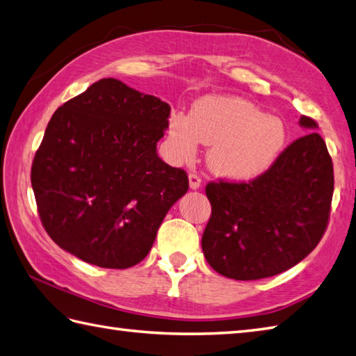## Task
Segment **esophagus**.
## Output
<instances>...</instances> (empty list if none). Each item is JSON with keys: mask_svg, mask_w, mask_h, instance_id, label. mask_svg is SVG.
<instances>
[{"mask_svg": "<svg viewBox=\"0 0 356 356\" xmlns=\"http://www.w3.org/2000/svg\"><path fill=\"white\" fill-rule=\"evenodd\" d=\"M188 184H191V188H200L201 186V177L197 172H191L188 173Z\"/></svg>", "mask_w": 356, "mask_h": 356, "instance_id": "34e87169", "label": "esophagus"}]
</instances>
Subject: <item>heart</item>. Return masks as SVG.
I'll return each mask as SVG.
<instances>
[{
  "label": "heart",
  "instance_id": "obj_1",
  "mask_svg": "<svg viewBox=\"0 0 356 356\" xmlns=\"http://www.w3.org/2000/svg\"><path fill=\"white\" fill-rule=\"evenodd\" d=\"M286 126L248 99L204 97L192 113L169 118V141L178 159H192L201 143L212 146L209 165L221 177L249 181L269 170L284 150Z\"/></svg>",
  "mask_w": 356,
  "mask_h": 356
}]
</instances>
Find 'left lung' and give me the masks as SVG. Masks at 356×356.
<instances>
[{
  "instance_id": "1",
  "label": "left lung",
  "mask_w": 356,
  "mask_h": 356,
  "mask_svg": "<svg viewBox=\"0 0 356 356\" xmlns=\"http://www.w3.org/2000/svg\"><path fill=\"white\" fill-rule=\"evenodd\" d=\"M300 124L318 127L306 115ZM333 183L332 158L316 132L289 144L263 175L210 181L212 213L201 239L207 263L239 281L273 277L298 264L327 229Z\"/></svg>"
}]
</instances>
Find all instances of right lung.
I'll return each mask as SVG.
<instances>
[{"label": "right lung", "instance_id": "1", "mask_svg": "<svg viewBox=\"0 0 356 356\" xmlns=\"http://www.w3.org/2000/svg\"><path fill=\"white\" fill-rule=\"evenodd\" d=\"M170 106L103 78L50 118L31 181L42 227L61 249L104 269L147 257L186 170L156 155Z\"/></svg>", "mask_w": 356, "mask_h": 356}]
</instances>
